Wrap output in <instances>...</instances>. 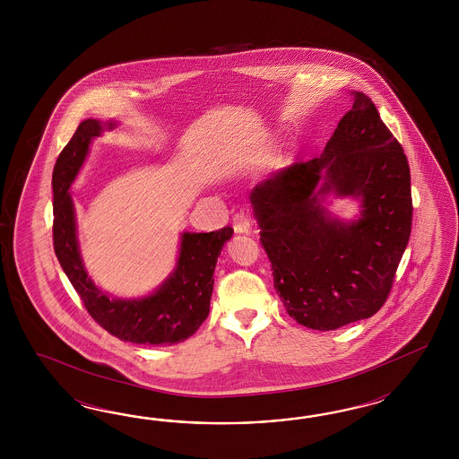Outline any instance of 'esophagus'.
<instances>
[{
	"instance_id": "esophagus-1",
	"label": "esophagus",
	"mask_w": 459,
	"mask_h": 459,
	"mask_svg": "<svg viewBox=\"0 0 459 459\" xmlns=\"http://www.w3.org/2000/svg\"><path fill=\"white\" fill-rule=\"evenodd\" d=\"M232 223H234V230H236L237 234H249L252 221H250L247 213H244V212L236 213L234 219H232Z\"/></svg>"
}]
</instances>
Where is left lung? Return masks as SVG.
Here are the masks:
<instances>
[{"label": "left lung", "mask_w": 459, "mask_h": 459, "mask_svg": "<svg viewBox=\"0 0 459 459\" xmlns=\"http://www.w3.org/2000/svg\"><path fill=\"white\" fill-rule=\"evenodd\" d=\"M353 99L320 158L284 168L250 192L279 298L291 318L320 332L384 306L412 225L403 146L372 99ZM328 193L360 197L361 219L333 220L319 204Z\"/></svg>", "instance_id": "1"}]
</instances>
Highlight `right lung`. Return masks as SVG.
Segmentation results:
<instances>
[{
    "instance_id": "right-lung-1",
    "label": "right lung",
    "mask_w": 459,
    "mask_h": 459,
    "mask_svg": "<svg viewBox=\"0 0 459 459\" xmlns=\"http://www.w3.org/2000/svg\"><path fill=\"white\" fill-rule=\"evenodd\" d=\"M96 119L82 121L56 158L54 186V249L74 290L81 296L89 315L106 332L138 345H173L186 340L207 320L213 290V271L223 244L234 229L223 227L209 234L185 232L173 274L152 294L141 299H112L98 290L83 269L74 202L69 194L92 138L104 127Z\"/></svg>"
}]
</instances>
